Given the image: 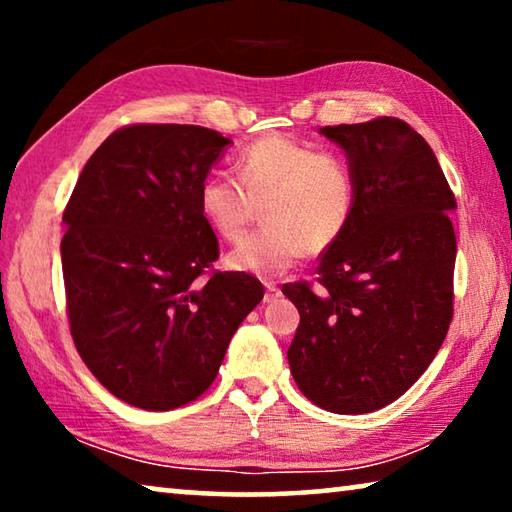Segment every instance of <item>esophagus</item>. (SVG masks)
<instances>
[{
	"instance_id": "esophagus-1",
	"label": "esophagus",
	"mask_w": 512,
	"mask_h": 512,
	"mask_svg": "<svg viewBox=\"0 0 512 512\" xmlns=\"http://www.w3.org/2000/svg\"><path fill=\"white\" fill-rule=\"evenodd\" d=\"M275 298H280V289H277L273 282H266V296H264V302H273Z\"/></svg>"
}]
</instances>
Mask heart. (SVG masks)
Listing matches in <instances>:
<instances>
[{
  "instance_id": "obj_1",
  "label": "heart",
  "mask_w": 512,
  "mask_h": 512,
  "mask_svg": "<svg viewBox=\"0 0 512 512\" xmlns=\"http://www.w3.org/2000/svg\"><path fill=\"white\" fill-rule=\"evenodd\" d=\"M237 178L214 173L198 187V210L216 235L235 241L262 203V230L225 255L230 271L273 277L305 250H325L348 230L357 207V180L341 155L291 135L271 133L237 155Z\"/></svg>"
}]
</instances>
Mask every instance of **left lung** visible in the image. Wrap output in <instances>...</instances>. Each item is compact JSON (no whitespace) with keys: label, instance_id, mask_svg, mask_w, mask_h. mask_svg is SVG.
Instances as JSON below:
<instances>
[{"label":"left lung","instance_id":"8db88e82","mask_svg":"<svg viewBox=\"0 0 512 512\" xmlns=\"http://www.w3.org/2000/svg\"><path fill=\"white\" fill-rule=\"evenodd\" d=\"M357 180V207L318 264L320 287L284 284L300 311L291 375L320 409L354 415L420 379L452 320L456 198L436 153L402 119L325 126Z\"/></svg>","mask_w":512,"mask_h":512}]
</instances>
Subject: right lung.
I'll use <instances>...</instances> for the list:
<instances>
[{"instance_id":"right-lung-1","label":"right lung","mask_w":512,"mask_h":512,"mask_svg":"<svg viewBox=\"0 0 512 512\" xmlns=\"http://www.w3.org/2000/svg\"><path fill=\"white\" fill-rule=\"evenodd\" d=\"M232 140L187 124L121 128L85 164L60 241L69 327L90 372L146 411L205 393L250 311L248 273H214L198 187Z\"/></svg>"}]
</instances>
